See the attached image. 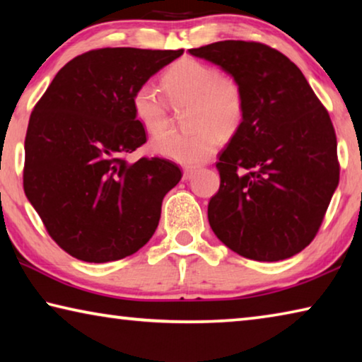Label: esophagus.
<instances>
[{"label": "esophagus", "instance_id": "esophagus-1", "mask_svg": "<svg viewBox=\"0 0 362 362\" xmlns=\"http://www.w3.org/2000/svg\"><path fill=\"white\" fill-rule=\"evenodd\" d=\"M194 174H196V169L194 168H187L185 170H183V180L193 179Z\"/></svg>", "mask_w": 362, "mask_h": 362}]
</instances>
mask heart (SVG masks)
<instances>
[{"label": "heart", "instance_id": "obj_1", "mask_svg": "<svg viewBox=\"0 0 362 362\" xmlns=\"http://www.w3.org/2000/svg\"><path fill=\"white\" fill-rule=\"evenodd\" d=\"M163 86L175 107H189L188 127L193 132H166L169 105L156 86L144 83L134 90L132 110L148 134H161L151 142L155 155L183 166H194L214 156L218 136L231 137L240 129L246 99L240 81L209 64L192 57L177 60L163 76Z\"/></svg>", "mask_w": 362, "mask_h": 362}]
</instances>
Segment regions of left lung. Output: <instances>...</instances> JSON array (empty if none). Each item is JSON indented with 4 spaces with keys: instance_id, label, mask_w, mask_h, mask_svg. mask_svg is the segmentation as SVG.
Wrapping results in <instances>:
<instances>
[{
    "instance_id": "obj_1",
    "label": "left lung",
    "mask_w": 362,
    "mask_h": 362,
    "mask_svg": "<svg viewBox=\"0 0 362 362\" xmlns=\"http://www.w3.org/2000/svg\"><path fill=\"white\" fill-rule=\"evenodd\" d=\"M188 52L236 78L246 99L243 124L216 164L211 228L246 259H289L315 240L339 185L327 110L298 66L262 42L228 40Z\"/></svg>"
}]
</instances>
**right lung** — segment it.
I'll list each match as a JSON object with an SVG mask.
<instances>
[{"instance_id":"obj_1","label":"right lung","mask_w":362,"mask_h":362,"mask_svg":"<svg viewBox=\"0 0 362 362\" xmlns=\"http://www.w3.org/2000/svg\"><path fill=\"white\" fill-rule=\"evenodd\" d=\"M182 54L84 52L59 70L30 115L23 189L49 236L75 259H124L155 233L163 198L182 173L156 156L127 163L146 142L132 94Z\"/></svg>"}]
</instances>
